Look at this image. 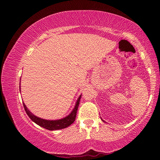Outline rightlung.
<instances>
[{"label":"right lung","instance_id":"add662e5","mask_svg":"<svg viewBox=\"0 0 160 160\" xmlns=\"http://www.w3.org/2000/svg\"><path fill=\"white\" fill-rule=\"evenodd\" d=\"M19 89H20V87H19ZM82 95L79 96V98H78L77 102H76V106L74 107L73 110L71 111V113L68 116V117L63 118L62 119L59 120H46L41 119V118H38L36 117V116L32 114L30 112V111L27 108V107L25 104L23 103L24 108H25V112L27 113L28 117L30 118V119L32 121H33L35 123L38 124V125L42 127V128L47 129L49 130H61V129H64L67 127L71 125V124H73L74 121L76 120V113H77V110L78 108V105H79L80 99Z\"/></svg>","mask_w":160,"mask_h":160}]
</instances>
